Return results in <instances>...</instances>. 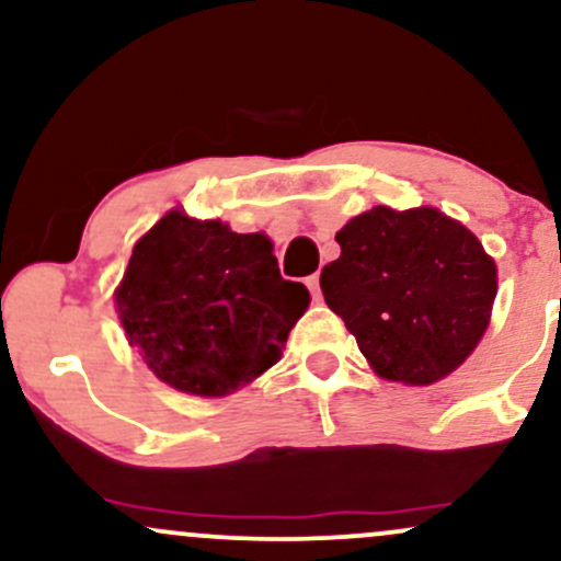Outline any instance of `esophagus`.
Wrapping results in <instances>:
<instances>
[{"label":"esophagus","mask_w":561,"mask_h":561,"mask_svg":"<svg viewBox=\"0 0 561 561\" xmlns=\"http://www.w3.org/2000/svg\"><path fill=\"white\" fill-rule=\"evenodd\" d=\"M306 285H308V289H311V298L313 300H321V287H319V274H311L306 279Z\"/></svg>","instance_id":"34e87169"}]
</instances>
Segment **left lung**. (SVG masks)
<instances>
[{
  "mask_svg": "<svg viewBox=\"0 0 561 561\" xmlns=\"http://www.w3.org/2000/svg\"><path fill=\"white\" fill-rule=\"evenodd\" d=\"M334 240L321 293L379 377L433 385L465 364L495 300V263L472 231L435 208L377 205Z\"/></svg>",
  "mask_w": 561,
  "mask_h": 561,
  "instance_id": "1",
  "label": "left lung"
}]
</instances>
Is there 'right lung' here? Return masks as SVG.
I'll return each instance as SVG.
<instances>
[{"label":"right lung","instance_id":"add662e5","mask_svg":"<svg viewBox=\"0 0 561 561\" xmlns=\"http://www.w3.org/2000/svg\"><path fill=\"white\" fill-rule=\"evenodd\" d=\"M311 295L282 279L266 234L171 210L134 244L118 289L128 343L171 388L229 396L279 362Z\"/></svg>","mask_w":561,"mask_h":561}]
</instances>
